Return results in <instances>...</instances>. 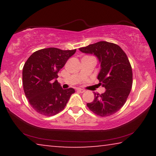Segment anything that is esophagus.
Masks as SVG:
<instances>
[{"instance_id":"34e87169","label":"esophagus","mask_w":156,"mask_h":156,"mask_svg":"<svg viewBox=\"0 0 156 156\" xmlns=\"http://www.w3.org/2000/svg\"><path fill=\"white\" fill-rule=\"evenodd\" d=\"M76 91H78V92H80V93H83V92H84V89H76Z\"/></svg>"}]
</instances>
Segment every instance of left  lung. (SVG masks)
I'll use <instances>...</instances> for the list:
<instances>
[{
  "label": "left lung",
  "instance_id": "left-lung-1",
  "mask_svg": "<svg viewBox=\"0 0 156 156\" xmlns=\"http://www.w3.org/2000/svg\"><path fill=\"white\" fill-rule=\"evenodd\" d=\"M84 53L94 54L101 63L97 79L105 87L104 94H94V99L87 106L94 114L109 116L120 110L126 101L133 84V72L128 57L118 44L100 41L80 48Z\"/></svg>",
  "mask_w": 156,
  "mask_h": 156
}]
</instances>
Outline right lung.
I'll return each instance as SVG.
<instances>
[{"label": "right lung", "mask_w": 156, "mask_h": 156, "mask_svg": "<svg viewBox=\"0 0 156 156\" xmlns=\"http://www.w3.org/2000/svg\"><path fill=\"white\" fill-rule=\"evenodd\" d=\"M75 52L76 49H41L33 52L25 62L23 69V89L30 104L37 113L47 116L57 114L74 93L73 88L63 89L54 80Z\"/></svg>", "instance_id": "1"}]
</instances>
